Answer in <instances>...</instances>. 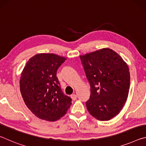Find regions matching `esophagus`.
<instances>
[{
  "mask_svg": "<svg viewBox=\"0 0 146 146\" xmlns=\"http://www.w3.org/2000/svg\"><path fill=\"white\" fill-rule=\"evenodd\" d=\"M71 98H72V99L73 100H76V97H77V96H76V93H73V94H72V95H71Z\"/></svg>",
  "mask_w": 146,
  "mask_h": 146,
  "instance_id": "esophagus-1",
  "label": "esophagus"
}]
</instances>
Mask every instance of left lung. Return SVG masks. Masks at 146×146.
<instances>
[{
	"instance_id": "8db88e82",
	"label": "left lung",
	"mask_w": 146,
	"mask_h": 146,
	"mask_svg": "<svg viewBox=\"0 0 146 146\" xmlns=\"http://www.w3.org/2000/svg\"><path fill=\"white\" fill-rule=\"evenodd\" d=\"M80 58L91 88L86 102L88 111L99 120L111 119L119 113L128 96L130 74L127 64L110 48Z\"/></svg>"
}]
</instances>
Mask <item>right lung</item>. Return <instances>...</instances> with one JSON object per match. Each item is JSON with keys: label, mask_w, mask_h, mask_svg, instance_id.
<instances>
[{"label": "right lung", "mask_w": 146, "mask_h": 146, "mask_svg": "<svg viewBox=\"0 0 146 146\" xmlns=\"http://www.w3.org/2000/svg\"><path fill=\"white\" fill-rule=\"evenodd\" d=\"M66 58L40 53L27 62L20 80L22 97L29 110L40 119L55 121L66 114L71 98L62 91L56 71Z\"/></svg>", "instance_id": "add662e5"}]
</instances>
